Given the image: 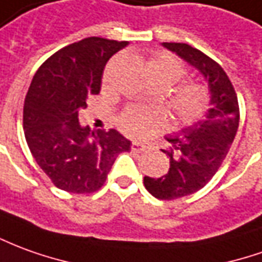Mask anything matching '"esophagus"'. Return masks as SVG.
<instances>
[{
    "label": "esophagus",
    "instance_id": "obj_1",
    "mask_svg": "<svg viewBox=\"0 0 262 262\" xmlns=\"http://www.w3.org/2000/svg\"><path fill=\"white\" fill-rule=\"evenodd\" d=\"M147 148L142 142L140 141H133V145H131V149L133 151H137V152H140V151H144V149Z\"/></svg>",
    "mask_w": 262,
    "mask_h": 262
}]
</instances>
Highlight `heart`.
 Wrapping results in <instances>:
<instances>
[{
	"label": "heart",
	"mask_w": 262,
	"mask_h": 262,
	"mask_svg": "<svg viewBox=\"0 0 262 262\" xmlns=\"http://www.w3.org/2000/svg\"><path fill=\"white\" fill-rule=\"evenodd\" d=\"M117 64V59L107 67L104 71L102 82L107 84L111 77V71ZM144 70L149 81L162 82L172 86L184 78L187 73L184 64L176 55L167 51H155L144 62ZM211 107V94L203 82L189 81L176 91L171 100V108L176 114L177 120L185 127L200 124L208 115ZM164 125V117L154 110L144 108H128L118 118V127L124 134L135 138H142L158 131Z\"/></svg>",
	"instance_id": "obj_1"
}]
</instances>
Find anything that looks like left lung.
I'll return each mask as SVG.
<instances>
[{"label": "left lung", "mask_w": 262, "mask_h": 262, "mask_svg": "<svg viewBox=\"0 0 262 262\" xmlns=\"http://www.w3.org/2000/svg\"><path fill=\"white\" fill-rule=\"evenodd\" d=\"M195 67L207 79L211 91V108L198 125L183 129L184 138H167L171 142L169 169L160 178L144 177L149 194L162 201H171L194 194L215 176L225 160L239 124V107L232 82L217 61L183 42H164Z\"/></svg>", "instance_id": "left-lung-1"}]
</instances>
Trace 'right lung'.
Listing matches in <instances>:
<instances>
[{
    "label": "right lung",
    "instance_id": "right-lung-1",
    "mask_svg": "<svg viewBox=\"0 0 262 262\" xmlns=\"http://www.w3.org/2000/svg\"><path fill=\"white\" fill-rule=\"evenodd\" d=\"M127 41L90 37L61 48L32 78L24 101V134L37 164L55 187L91 194L131 142L115 131L81 127L78 111L101 90L107 61Z\"/></svg>",
    "mask_w": 262,
    "mask_h": 262
}]
</instances>
